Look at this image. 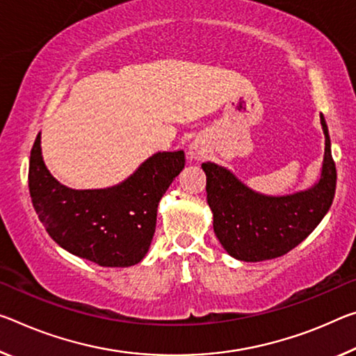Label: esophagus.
Instances as JSON below:
<instances>
[{
  "instance_id": "obj_1",
  "label": "esophagus",
  "mask_w": 356,
  "mask_h": 356,
  "mask_svg": "<svg viewBox=\"0 0 356 356\" xmlns=\"http://www.w3.org/2000/svg\"><path fill=\"white\" fill-rule=\"evenodd\" d=\"M204 147H202L201 144L198 143H193L190 144V149H188V155L190 158H195V160H201L202 156H204Z\"/></svg>"
}]
</instances>
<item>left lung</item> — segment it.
Instances as JSON below:
<instances>
[{
    "mask_svg": "<svg viewBox=\"0 0 356 356\" xmlns=\"http://www.w3.org/2000/svg\"><path fill=\"white\" fill-rule=\"evenodd\" d=\"M325 158L321 176L312 188L286 196H266L245 187L216 163H202L207 204L220 244L241 261H263L285 255L317 228L336 193V165L325 117Z\"/></svg>",
    "mask_w": 356,
    "mask_h": 356,
    "instance_id": "8db88e82",
    "label": "left lung"
}]
</instances>
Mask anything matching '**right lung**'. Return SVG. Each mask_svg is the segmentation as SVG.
Here are the masks:
<instances>
[{
    "label": "right lung",
    "instance_id": "add662e5",
    "mask_svg": "<svg viewBox=\"0 0 356 356\" xmlns=\"http://www.w3.org/2000/svg\"><path fill=\"white\" fill-rule=\"evenodd\" d=\"M184 166V150L158 152L115 187L72 190L44 165L39 133L30 155L28 187L33 207L56 244L99 266L125 268L149 252L158 202Z\"/></svg>",
    "mask_w": 356,
    "mask_h": 356
}]
</instances>
